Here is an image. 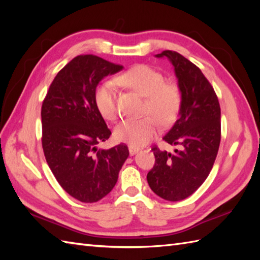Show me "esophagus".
Listing matches in <instances>:
<instances>
[{
	"label": "esophagus",
	"mask_w": 260,
	"mask_h": 260,
	"mask_svg": "<svg viewBox=\"0 0 260 260\" xmlns=\"http://www.w3.org/2000/svg\"><path fill=\"white\" fill-rule=\"evenodd\" d=\"M128 151H129L131 155H134V154H136L137 152L140 151V148L139 147H134V146H129L128 147Z\"/></svg>",
	"instance_id": "1"
}]
</instances>
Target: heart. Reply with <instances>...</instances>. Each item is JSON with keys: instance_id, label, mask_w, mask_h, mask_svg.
<instances>
[{"instance_id": "b5f03b06", "label": "heart", "mask_w": 260, "mask_h": 260, "mask_svg": "<svg viewBox=\"0 0 260 260\" xmlns=\"http://www.w3.org/2000/svg\"><path fill=\"white\" fill-rule=\"evenodd\" d=\"M117 82L147 97L145 113L152 114L168 123L179 109L180 93L178 88L165 82L164 76L150 66L137 64L117 77ZM93 101L98 112L105 119L114 120L118 114L116 105V87L113 81L106 80L98 85ZM158 132V123L154 117L143 119H125L114 129L116 141L131 146L147 144Z\"/></svg>"}]
</instances>
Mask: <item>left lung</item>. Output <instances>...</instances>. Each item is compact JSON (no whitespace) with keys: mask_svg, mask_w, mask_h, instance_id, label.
<instances>
[{"mask_svg":"<svg viewBox=\"0 0 260 260\" xmlns=\"http://www.w3.org/2000/svg\"><path fill=\"white\" fill-rule=\"evenodd\" d=\"M156 58L173 64L181 92L179 117L163 140L181 150L152 151L155 164L147 173L152 191L168 201H181L201 186L211 171L221 140V112L213 87L194 63L165 50Z\"/></svg>","mask_w":260,"mask_h":260,"instance_id":"left-lung-1","label":"left lung"}]
</instances>
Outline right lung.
Returning <instances> with one entry per match:
<instances>
[{
    "instance_id": "add662e5",
    "label": "right lung",
    "mask_w": 260,
    "mask_h": 260,
    "mask_svg": "<svg viewBox=\"0 0 260 260\" xmlns=\"http://www.w3.org/2000/svg\"><path fill=\"white\" fill-rule=\"evenodd\" d=\"M123 66L92 54L77 56L51 82L41 108L42 148L62 189L81 202H97L113 190L129 152L125 144L98 150L109 139L93 101L104 77Z\"/></svg>"
}]
</instances>
